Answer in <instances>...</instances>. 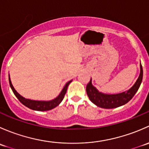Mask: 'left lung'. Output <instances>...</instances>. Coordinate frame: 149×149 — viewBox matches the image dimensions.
<instances>
[{"label": "left lung", "instance_id": "obj_1", "mask_svg": "<svg viewBox=\"0 0 149 149\" xmlns=\"http://www.w3.org/2000/svg\"><path fill=\"white\" fill-rule=\"evenodd\" d=\"M141 71L137 81L129 90L116 94H106L100 92L91 84V79L86 85V94L91 102L104 109H112L125 104L136 94L143 79V68L140 65Z\"/></svg>", "mask_w": 149, "mask_h": 149}]
</instances>
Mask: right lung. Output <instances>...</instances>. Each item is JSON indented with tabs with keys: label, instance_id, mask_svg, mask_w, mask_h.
<instances>
[{
	"label": "right lung",
	"instance_id": "obj_1",
	"mask_svg": "<svg viewBox=\"0 0 149 149\" xmlns=\"http://www.w3.org/2000/svg\"><path fill=\"white\" fill-rule=\"evenodd\" d=\"M8 79H9V84L10 88H11L12 91H13L15 96H16V97H17L18 100L20 101V102L23 104L24 106L27 107L29 109L37 111L50 110V109H53V108L56 107L58 105H59L60 103H61V102L63 101V100L64 97H65V94L66 91H67L68 86L69 84H70V82L72 81H70L68 82V83L65 85L64 88H63L62 91H61V94H60L56 98L54 99V100H50V101H35V100L25 99L24 97L21 96L20 94L15 90V88H13V85H12L11 84V81H10L9 76H8Z\"/></svg>",
	"mask_w": 149,
	"mask_h": 149
}]
</instances>
